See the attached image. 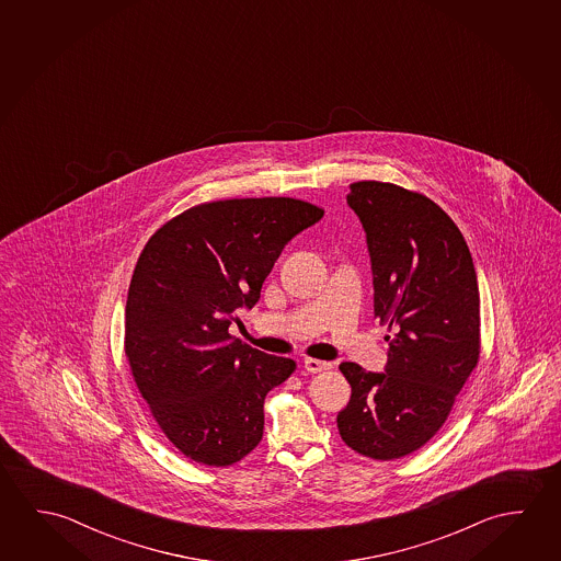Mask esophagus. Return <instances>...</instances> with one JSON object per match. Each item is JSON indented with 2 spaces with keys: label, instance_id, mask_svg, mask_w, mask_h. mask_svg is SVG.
Masks as SVG:
<instances>
[{
  "label": "esophagus",
  "instance_id": "1",
  "mask_svg": "<svg viewBox=\"0 0 561 561\" xmlns=\"http://www.w3.org/2000/svg\"><path fill=\"white\" fill-rule=\"evenodd\" d=\"M304 368L307 369L309 374H321V371H327V369H331L332 364L331 362H324V359L305 358Z\"/></svg>",
  "mask_w": 561,
  "mask_h": 561
}]
</instances>
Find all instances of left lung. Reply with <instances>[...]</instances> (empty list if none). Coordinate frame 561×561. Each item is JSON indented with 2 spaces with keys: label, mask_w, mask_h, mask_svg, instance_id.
Instances as JSON below:
<instances>
[{
  "label": "left lung",
  "mask_w": 561,
  "mask_h": 561,
  "mask_svg": "<svg viewBox=\"0 0 561 561\" xmlns=\"http://www.w3.org/2000/svg\"><path fill=\"white\" fill-rule=\"evenodd\" d=\"M366 230L374 312L387 324V366L342 362L352 387L340 436L368 458H403L446 423L479 362V287L456 222L423 193L383 182L350 185Z\"/></svg>",
  "instance_id": "8db88e82"
}]
</instances>
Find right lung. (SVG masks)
Here are the masks:
<instances>
[{
    "instance_id": "right-lung-1",
    "label": "right lung",
    "mask_w": 561,
    "mask_h": 561,
    "mask_svg": "<svg viewBox=\"0 0 561 561\" xmlns=\"http://www.w3.org/2000/svg\"><path fill=\"white\" fill-rule=\"evenodd\" d=\"M291 197L202 203L165 222L138 256L125 354L160 431L185 458L232 466L264 434V399L295 362L232 340L285 244L321 221Z\"/></svg>"
}]
</instances>
